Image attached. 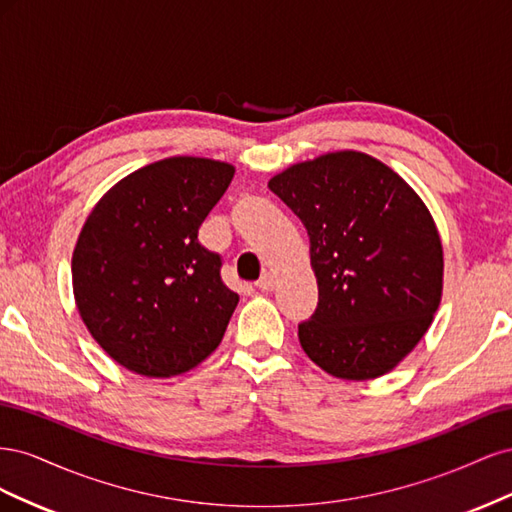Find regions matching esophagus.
Instances as JSON below:
<instances>
[{"label": "esophagus", "mask_w": 512, "mask_h": 512, "mask_svg": "<svg viewBox=\"0 0 512 512\" xmlns=\"http://www.w3.org/2000/svg\"><path fill=\"white\" fill-rule=\"evenodd\" d=\"M256 288L262 292H269L275 288V275L273 273H262L260 280L256 282Z\"/></svg>", "instance_id": "1"}]
</instances>
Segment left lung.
I'll list each match as a JSON object with an SVG mask.
<instances>
[{"label":"left lung","instance_id":"left-lung-1","mask_svg":"<svg viewBox=\"0 0 512 512\" xmlns=\"http://www.w3.org/2000/svg\"><path fill=\"white\" fill-rule=\"evenodd\" d=\"M303 222L318 307L299 324L305 354L327 374L371 380L427 333L442 299V241L410 185L361 151H335L269 181Z\"/></svg>","mask_w":512,"mask_h":512}]
</instances>
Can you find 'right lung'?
I'll return each mask as SVG.
<instances>
[{"label": "right lung", "instance_id": "obj_1", "mask_svg": "<svg viewBox=\"0 0 512 512\" xmlns=\"http://www.w3.org/2000/svg\"><path fill=\"white\" fill-rule=\"evenodd\" d=\"M235 175L226 162L177 156L134 170L89 213L72 286L91 337L147 378L185 374L220 346L239 294L198 228Z\"/></svg>", "mask_w": 512, "mask_h": 512}]
</instances>
